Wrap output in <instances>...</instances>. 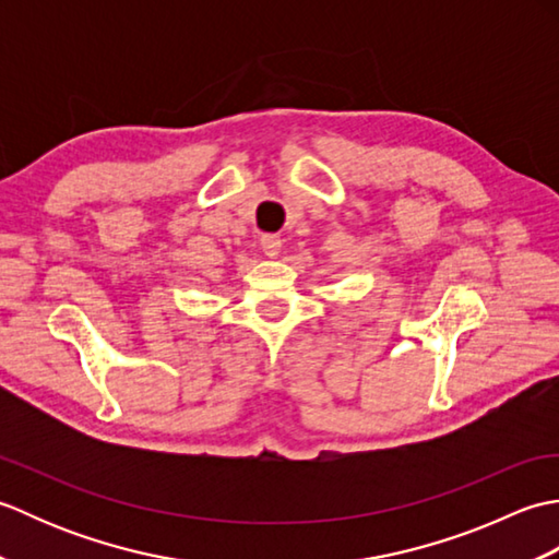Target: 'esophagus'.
<instances>
[{"label": "esophagus", "mask_w": 559, "mask_h": 559, "mask_svg": "<svg viewBox=\"0 0 559 559\" xmlns=\"http://www.w3.org/2000/svg\"><path fill=\"white\" fill-rule=\"evenodd\" d=\"M281 247H283V240L278 235H271V233L261 235V249H264L266 257H278Z\"/></svg>", "instance_id": "1"}]
</instances>
